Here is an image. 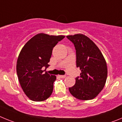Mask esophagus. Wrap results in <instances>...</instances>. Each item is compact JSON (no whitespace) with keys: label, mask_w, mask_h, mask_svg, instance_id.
I'll return each mask as SVG.
<instances>
[{"label":"esophagus","mask_w":122,"mask_h":122,"mask_svg":"<svg viewBox=\"0 0 122 122\" xmlns=\"http://www.w3.org/2000/svg\"><path fill=\"white\" fill-rule=\"evenodd\" d=\"M59 77H61V78H65V77H66V76L65 75H59Z\"/></svg>","instance_id":"1"}]
</instances>
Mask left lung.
<instances>
[{"label":"left lung","mask_w":122,"mask_h":122,"mask_svg":"<svg viewBox=\"0 0 122 122\" xmlns=\"http://www.w3.org/2000/svg\"><path fill=\"white\" fill-rule=\"evenodd\" d=\"M76 51V66L80 68V77L69 88L71 94L81 100H90L97 97L105 86L107 68L104 56L86 35L78 33L68 35Z\"/></svg>","instance_id":"8db88e82"}]
</instances>
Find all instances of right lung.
Instances as JSON below:
<instances>
[{"instance_id": "obj_1", "label": "right lung", "mask_w": 122, "mask_h": 122, "mask_svg": "<svg viewBox=\"0 0 122 122\" xmlns=\"http://www.w3.org/2000/svg\"><path fill=\"white\" fill-rule=\"evenodd\" d=\"M65 37L38 33L29 40L21 49L16 63L18 79L24 92L30 100L43 101L53 91L54 75L43 73L48 67L54 47Z\"/></svg>"}]
</instances>
